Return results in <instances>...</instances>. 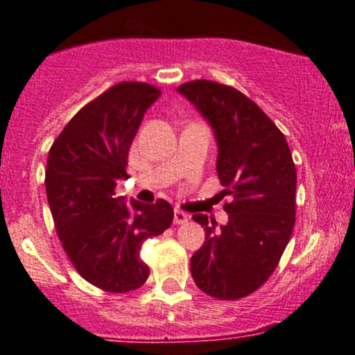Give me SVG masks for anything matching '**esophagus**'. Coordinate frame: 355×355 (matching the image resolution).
Here are the masks:
<instances>
[{"mask_svg": "<svg viewBox=\"0 0 355 355\" xmlns=\"http://www.w3.org/2000/svg\"><path fill=\"white\" fill-rule=\"evenodd\" d=\"M173 221L177 225H184V223H187L189 221V214H185L184 211H180V209H175V213H173Z\"/></svg>", "mask_w": 355, "mask_h": 355, "instance_id": "esophagus-1", "label": "esophagus"}]
</instances>
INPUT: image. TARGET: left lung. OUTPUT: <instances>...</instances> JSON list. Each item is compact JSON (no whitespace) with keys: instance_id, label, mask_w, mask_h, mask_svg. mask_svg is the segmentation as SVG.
<instances>
[{"instance_id":"8db88e82","label":"left lung","mask_w":355,"mask_h":355,"mask_svg":"<svg viewBox=\"0 0 355 355\" xmlns=\"http://www.w3.org/2000/svg\"><path fill=\"white\" fill-rule=\"evenodd\" d=\"M202 114L218 146L216 171L230 198L228 223L194 214L206 241L191 257L196 285L220 300L256 292L278 266L295 225L297 173L285 135L230 85L192 80L177 89Z\"/></svg>"}]
</instances>
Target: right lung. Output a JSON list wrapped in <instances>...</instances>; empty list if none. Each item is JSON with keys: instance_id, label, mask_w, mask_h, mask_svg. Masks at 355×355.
<instances>
[{"instance_id": "obj_1", "label": "right lung", "mask_w": 355, "mask_h": 355, "mask_svg": "<svg viewBox=\"0 0 355 355\" xmlns=\"http://www.w3.org/2000/svg\"><path fill=\"white\" fill-rule=\"evenodd\" d=\"M159 94L144 82H120L78 111L49 149L44 184L56 234L78 275L106 292L146 284L142 242L173 221L164 199L127 206L114 198L132 141Z\"/></svg>"}]
</instances>
